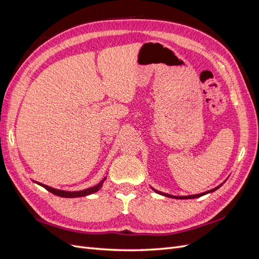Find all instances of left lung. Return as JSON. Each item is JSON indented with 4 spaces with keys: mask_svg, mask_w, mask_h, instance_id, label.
<instances>
[{
    "mask_svg": "<svg viewBox=\"0 0 259 259\" xmlns=\"http://www.w3.org/2000/svg\"><path fill=\"white\" fill-rule=\"evenodd\" d=\"M226 182V180H225ZM224 182V183H225ZM223 183V184H224ZM223 184H221L219 186H217L216 188H214V189H210V190H208V191H205V192H202V193H199V194H192V195H183V197H178V195H171V194H167V193H164V192H161V191H158V190H155V189H153V188L151 187V189L154 191V192H156V193H159V194H161V195H164V197H167V198H174V199H182V200H186V199H195V198H200V197H202V195H205V194H207V193H210V192H214L215 190H217L218 188H221L222 186H223Z\"/></svg>",
    "mask_w": 259,
    "mask_h": 259,
    "instance_id": "8db88e82",
    "label": "left lung"
}]
</instances>
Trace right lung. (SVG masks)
<instances>
[{
	"label": "right lung",
	"instance_id": "1",
	"mask_svg": "<svg viewBox=\"0 0 259 259\" xmlns=\"http://www.w3.org/2000/svg\"><path fill=\"white\" fill-rule=\"evenodd\" d=\"M106 179H107V177H105L103 180H100V182L96 186L88 188V189H84V190H80V191H66V190L55 189V188H52L50 186H46V185L41 184V183L34 182V180H32V182H34L37 185L42 186L43 188H45L46 190H49L50 192H52L55 195H58V197H62V198H80V197H86V195H90L92 193L97 192L100 189V188L103 187V184H104V182H105Z\"/></svg>",
	"mask_w": 259,
	"mask_h": 259
}]
</instances>
